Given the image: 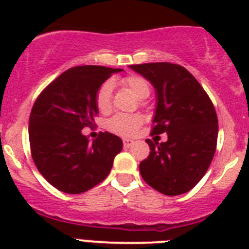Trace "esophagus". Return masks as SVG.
<instances>
[{
  "instance_id": "1",
  "label": "esophagus",
  "mask_w": 249,
  "mask_h": 249,
  "mask_svg": "<svg viewBox=\"0 0 249 249\" xmlns=\"http://www.w3.org/2000/svg\"><path fill=\"white\" fill-rule=\"evenodd\" d=\"M123 144H124V147L128 148V147H130V146H133V144H134V141L125 138V140H123Z\"/></svg>"
}]
</instances>
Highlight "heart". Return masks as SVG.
<instances>
[{
	"instance_id": "obj_1",
	"label": "heart",
	"mask_w": 249,
	"mask_h": 249,
	"mask_svg": "<svg viewBox=\"0 0 249 249\" xmlns=\"http://www.w3.org/2000/svg\"><path fill=\"white\" fill-rule=\"evenodd\" d=\"M126 88L130 89L134 95L140 99L147 98L151 93L150 84L146 79L141 76H128L123 80ZM111 98H112V84L106 81L98 89L95 103L99 111H108L111 108ZM142 124V117L140 115H128V113H117L107 121V128L112 133H116L119 136H132L137 132Z\"/></svg>"
}]
</instances>
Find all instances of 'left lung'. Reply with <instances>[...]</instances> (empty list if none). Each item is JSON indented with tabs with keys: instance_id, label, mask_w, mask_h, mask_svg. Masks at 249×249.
Listing matches in <instances>:
<instances>
[{
	"instance_id": "obj_1",
	"label": "left lung",
	"mask_w": 249,
	"mask_h": 249,
	"mask_svg": "<svg viewBox=\"0 0 249 249\" xmlns=\"http://www.w3.org/2000/svg\"><path fill=\"white\" fill-rule=\"evenodd\" d=\"M129 67L155 89L152 134H168V141L161 143L146 141L151 151L141 161V176L168 196L187 193L203 178L216 152L218 120L212 101L179 64L160 62Z\"/></svg>"
}]
</instances>
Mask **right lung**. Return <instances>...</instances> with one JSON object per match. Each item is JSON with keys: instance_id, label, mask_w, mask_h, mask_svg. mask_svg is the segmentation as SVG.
<instances>
[{"instance_id": "right-lung-1", "label": "right lung", "mask_w": 249, "mask_h": 249, "mask_svg": "<svg viewBox=\"0 0 249 249\" xmlns=\"http://www.w3.org/2000/svg\"><path fill=\"white\" fill-rule=\"evenodd\" d=\"M120 68L79 66L49 84L29 116V144L33 161L46 181L67 194L85 193L101 183L123 150V141L101 133L90 142L83 134L98 115V89Z\"/></svg>"}]
</instances>
